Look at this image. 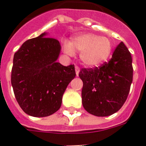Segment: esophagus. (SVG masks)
Wrapping results in <instances>:
<instances>
[{
  "mask_svg": "<svg viewBox=\"0 0 146 146\" xmlns=\"http://www.w3.org/2000/svg\"><path fill=\"white\" fill-rule=\"evenodd\" d=\"M75 70H76V76H79V73H80V67L78 66H75Z\"/></svg>",
  "mask_w": 146,
  "mask_h": 146,
  "instance_id": "obj_1",
  "label": "esophagus"
}]
</instances>
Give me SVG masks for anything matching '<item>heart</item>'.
Here are the masks:
<instances>
[{"instance_id":"obj_1","label":"heart","mask_w":146,"mask_h":146,"mask_svg":"<svg viewBox=\"0 0 146 146\" xmlns=\"http://www.w3.org/2000/svg\"><path fill=\"white\" fill-rule=\"evenodd\" d=\"M63 48L69 56H73L76 51H79L82 64L88 67H95L108 59L113 44L104 36L94 33H82L73 37L71 42L65 41Z\"/></svg>"}]
</instances>
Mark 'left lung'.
Listing matches in <instances>:
<instances>
[{
    "label": "left lung",
    "instance_id": "1",
    "mask_svg": "<svg viewBox=\"0 0 146 146\" xmlns=\"http://www.w3.org/2000/svg\"><path fill=\"white\" fill-rule=\"evenodd\" d=\"M132 57L120 42L108 63L95 69H82V102L85 110L97 117L117 112L123 105L133 82Z\"/></svg>",
    "mask_w": 146,
    "mask_h": 146
}]
</instances>
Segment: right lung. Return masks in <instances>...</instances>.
Segmentation results:
<instances>
[{
    "label": "right lung",
    "instance_id": "obj_1",
    "mask_svg": "<svg viewBox=\"0 0 146 146\" xmlns=\"http://www.w3.org/2000/svg\"><path fill=\"white\" fill-rule=\"evenodd\" d=\"M48 33L27 40L13 57L11 84L23 111L35 117H48L61 106L62 97L75 78L74 65L57 60L61 46Z\"/></svg>",
    "mask_w": 146,
    "mask_h": 146
}]
</instances>
